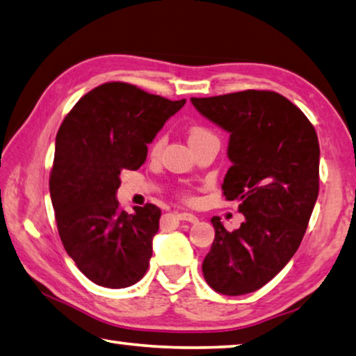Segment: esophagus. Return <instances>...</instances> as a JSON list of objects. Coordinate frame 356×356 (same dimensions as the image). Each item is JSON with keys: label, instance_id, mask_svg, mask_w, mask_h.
Segmentation results:
<instances>
[{"label": "esophagus", "instance_id": "1", "mask_svg": "<svg viewBox=\"0 0 356 356\" xmlns=\"http://www.w3.org/2000/svg\"><path fill=\"white\" fill-rule=\"evenodd\" d=\"M177 218L180 219V221H188V222H191V224H195V222H197L199 219L193 215V213H186V211H182V213H177Z\"/></svg>", "mask_w": 356, "mask_h": 356}]
</instances>
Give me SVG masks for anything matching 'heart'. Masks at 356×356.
Returning a JSON list of instances; mask_svg holds the SVG:
<instances>
[{"instance_id":"obj_1","label":"heart","mask_w":356,"mask_h":356,"mask_svg":"<svg viewBox=\"0 0 356 356\" xmlns=\"http://www.w3.org/2000/svg\"><path fill=\"white\" fill-rule=\"evenodd\" d=\"M209 137H215V135H213L210 131H207V129L199 127V126L191 127L190 132H188L190 145L196 143V141H200V140H204V138H209ZM161 145H163V141H161V138H157L152 143V146H151V152L152 154H159L161 151Z\"/></svg>"}]
</instances>
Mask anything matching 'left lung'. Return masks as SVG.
Listing matches in <instances>:
<instances>
[{
    "label": "left lung",
    "instance_id": "1",
    "mask_svg": "<svg viewBox=\"0 0 356 356\" xmlns=\"http://www.w3.org/2000/svg\"><path fill=\"white\" fill-rule=\"evenodd\" d=\"M200 115L230 134L222 195L238 200L240 229L213 216L215 240L204 279L224 296L260 289L299 249L319 195V141L299 107L275 92L245 90L191 98Z\"/></svg>",
    "mask_w": 356,
    "mask_h": 356
}]
</instances>
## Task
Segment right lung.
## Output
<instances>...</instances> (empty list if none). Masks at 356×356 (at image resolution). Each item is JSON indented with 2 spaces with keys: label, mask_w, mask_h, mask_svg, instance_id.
Masks as SVG:
<instances>
[{
  "label": "right lung",
  "mask_w": 356,
  "mask_h": 356,
  "mask_svg": "<svg viewBox=\"0 0 356 356\" xmlns=\"http://www.w3.org/2000/svg\"><path fill=\"white\" fill-rule=\"evenodd\" d=\"M185 102L107 82L83 95L59 127L49 176L57 230L67 254L96 285L127 288L149 268L161 210L146 204L129 215L116 190L121 171L145 163L147 145Z\"/></svg>",
  "instance_id": "obj_1"
}]
</instances>
